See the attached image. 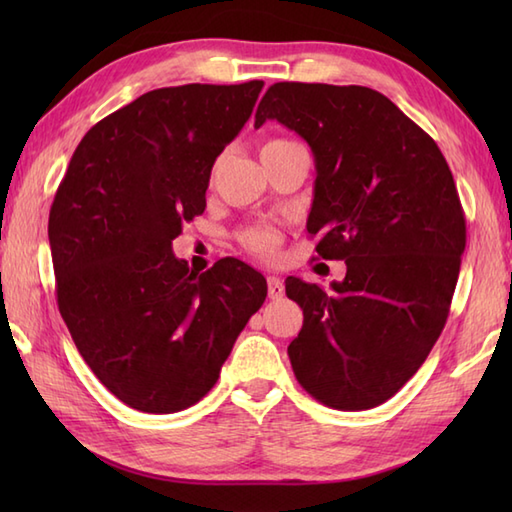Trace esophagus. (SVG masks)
Here are the masks:
<instances>
[{
  "instance_id": "1",
  "label": "esophagus",
  "mask_w": 512,
  "mask_h": 512,
  "mask_svg": "<svg viewBox=\"0 0 512 512\" xmlns=\"http://www.w3.org/2000/svg\"><path fill=\"white\" fill-rule=\"evenodd\" d=\"M284 281H281L279 277H275V275H270L268 277V297L273 299V301H279L281 297H284Z\"/></svg>"
}]
</instances>
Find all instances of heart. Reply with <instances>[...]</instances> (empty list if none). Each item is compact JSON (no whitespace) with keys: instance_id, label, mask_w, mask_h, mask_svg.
<instances>
[{"instance_id":"1","label":"heart","mask_w":512,"mask_h":512,"mask_svg":"<svg viewBox=\"0 0 512 512\" xmlns=\"http://www.w3.org/2000/svg\"><path fill=\"white\" fill-rule=\"evenodd\" d=\"M290 140H268V143L262 147V154H268V151H273L277 147H284L288 145ZM239 244H242L248 253H253L255 257H262V259H273L279 250L281 244V235L277 228L273 226H266V224H255V226H246L239 231L237 235Z\"/></svg>"}]
</instances>
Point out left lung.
Instances as JSON below:
<instances>
[{"instance_id":"obj_1","label":"left lung","mask_w":512,"mask_h":512,"mask_svg":"<svg viewBox=\"0 0 512 512\" xmlns=\"http://www.w3.org/2000/svg\"><path fill=\"white\" fill-rule=\"evenodd\" d=\"M277 121L312 149L308 233L345 259L330 290L286 279L303 325L288 356L301 387L341 411L389 400L447 323L466 246L458 189L442 151L387 96L363 85L275 83L255 127Z\"/></svg>"}]
</instances>
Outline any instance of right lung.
<instances>
[{
  "label": "right lung",
  "mask_w": 512,
  "mask_h": 512,
  "mask_svg": "<svg viewBox=\"0 0 512 512\" xmlns=\"http://www.w3.org/2000/svg\"><path fill=\"white\" fill-rule=\"evenodd\" d=\"M264 81L151 90L76 147L48 237L59 312L96 378L145 413H176L217 383L266 279L226 257L198 275L173 255L204 213L215 158L242 132Z\"/></svg>",
  "instance_id": "obj_1"
}]
</instances>
